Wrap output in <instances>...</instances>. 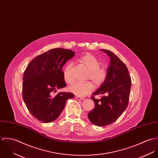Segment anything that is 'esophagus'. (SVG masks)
Instances as JSON below:
<instances>
[{
	"label": "esophagus",
	"mask_w": 158,
	"mask_h": 158,
	"mask_svg": "<svg viewBox=\"0 0 158 158\" xmlns=\"http://www.w3.org/2000/svg\"><path fill=\"white\" fill-rule=\"evenodd\" d=\"M75 98L78 100H84V98L83 97H78V96H77L75 97Z\"/></svg>",
	"instance_id": "1"
}]
</instances>
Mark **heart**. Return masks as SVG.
I'll use <instances>...</instances> for the list:
<instances>
[{"mask_svg": "<svg viewBox=\"0 0 158 158\" xmlns=\"http://www.w3.org/2000/svg\"><path fill=\"white\" fill-rule=\"evenodd\" d=\"M78 61L89 69L87 78L91 80L93 83L97 85H101L106 78V71L104 68H100V61L93 55L87 53L78 59ZM72 64L69 63L64 70V79L68 83H71L74 79L72 75ZM94 89L93 84L90 82L75 83L69 87V90L73 94L80 96L84 97L90 94Z\"/></svg>", "mask_w": 158, "mask_h": 158, "instance_id": "b5f03b06", "label": "heart"}]
</instances>
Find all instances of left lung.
Instances as JSON below:
<instances>
[{"label": "left lung", "instance_id": "left-lung-1", "mask_svg": "<svg viewBox=\"0 0 158 158\" xmlns=\"http://www.w3.org/2000/svg\"><path fill=\"white\" fill-rule=\"evenodd\" d=\"M101 50L110 57V64L105 81L93 93L102 95L101 98L91 97L95 108L88 113V118L93 124L103 127L114 122L127 108L131 80L126 65L117 55L108 50Z\"/></svg>", "mask_w": 158, "mask_h": 158}]
</instances>
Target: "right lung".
I'll return each mask as SVG.
<instances>
[{"label":"right lung","mask_w":158,"mask_h":158,"mask_svg":"<svg viewBox=\"0 0 158 158\" xmlns=\"http://www.w3.org/2000/svg\"><path fill=\"white\" fill-rule=\"evenodd\" d=\"M75 52L56 48L37 56L26 68L23 77V97L30 113L38 120L49 123L56 120L64 110L68 99L73 98L70 92L56 89L66 86L62 68Z\"/></svg>","instance_id":"add662e5"}]
</instances>
